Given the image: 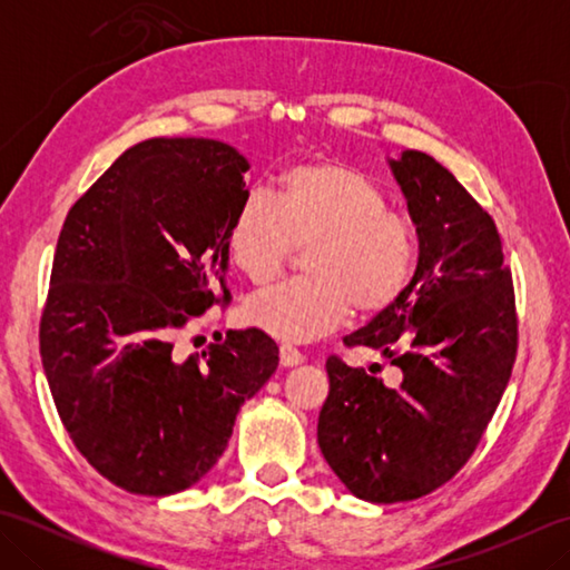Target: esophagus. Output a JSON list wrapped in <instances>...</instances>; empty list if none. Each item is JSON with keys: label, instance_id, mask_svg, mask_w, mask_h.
Returning a JSON list of instances; mask_svg holds the SVG:
<instances>
[{"label": "esophagus", "instance_id": "1", "mask_svg": "<svg viewBox=\"0 0 570 570\" xmlns=\"http://www.w3.org/2000/svg\"><path fill=\"white\" fill-rule=\"evenodd\" d=\"M278 362H282V367H296L304 362V355L298 353L294 345H278Z\"/></svg>", "mask_w": 570, "mask_h": 570}]
</instances>
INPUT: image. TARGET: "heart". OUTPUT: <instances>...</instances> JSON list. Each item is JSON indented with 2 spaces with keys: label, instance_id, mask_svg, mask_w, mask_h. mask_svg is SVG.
Here are the masks:
<instances>
[{
  "label": "heart",
  "instance_id": "obj_1",
  "mask_svg": "<svg viewBox=\"0 0 570 570\" xmlns=\"http://www.w3.org/2000/svg\"><path fill=\"white\" fill-rule=\"evenodd\" d=\"M386 193L360 168L308 161L278 176L274 200L252 193L227 229V252L252 284H269L308 247L298 282L252 296L247 321L288 343H313L353 316H374L402 296L416 262L414 229L386 210Z\"/></svg>",
  "mask_w": 570,
  "mask_h": 570
}]
</instances>
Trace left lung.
Segmentation results:
<instances>
[{"instance_id":"8db88e82","label":"left lung","mask_w":570,"mask_h":570,"mask_svg":"<svg viewBox=\"0 0 570 570\" xmlns=\"http://www.w3.org/2000/svg\"><path fill=\"white\" fill-rule=\"evenodd\" d=\"M386 164L416 227V272L345 345L392 360L402 382L328 357L318 416L325 463L374 504L423 498L465 465L517 355L514 288L492 217L433 156L406 149Z\"/></svg>"}]
</instances>
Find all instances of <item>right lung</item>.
<instances>
[{
    "instance_id": "right-lung-1",
    "label": "right lung",
    "mask_w": 570,
    "mask_h": 570,
    "mask_svg": "<svg viewBox=\"0 0 570 570\" xmlns=\"http://www.w3.org/2000/svg\"><path fill=\"white\" fill-rule=\"evenodd\" d=\"M249 161L203 137L127 149L72 205L41 318L60 421L88 463L147 498L184 492L225 453L242 404L278 367L269 335L229 331L203 355L174 335L215 304Z\"/></svg>"
}]
</instances>
